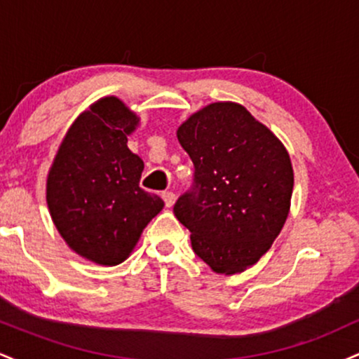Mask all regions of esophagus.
Returning a JSON list of instances; mask_svg holds the SVG:
<instances>
[{
  "mask_svg": "<svg viewBox=\"0 0 359 359\" xmlns=\"http://www.w3.org/2000/svg\"><path fill=\"white\" fill-rule=\"evenodd\" d=\"M162 199L165 201V205H167V208H172V205L175 204V199H177V196H175L174 192L167 191V192H163V194H162Z\"/></svg>",
  "mask_w": 359,
  "mask_h": 359,
  "instance_id": "34e87169",
  "label": "esophagus"
}]
</instances>
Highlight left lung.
I'll return each instance as SVG.
<instances>
[{"label": "left lung", "instance_id": "left-lung-1", "mask_svg": "<svg viewBox=\"0 0 359 359\" xmlns=\"http://www.w3.org/2000/svg\"><path fill=\"white\" fill-rule=\"evenodd\" d=\"M177 138L194 163V184L177 199L175 217L191 231L194 253L216 273H241L285 224L294 189L288 151L236 102L197 111Z\"/></svg>", "mask_w": 359, "mask_h": 359}]
</instances>
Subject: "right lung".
Here are the masks:
<instances>
[{"instance_id": "obj_1", "label": "right lung", "mask_w": 359, "mask_h": 359, "mask_svg": "<svg viewBox=\"0 0 359 359\" xmlns=\"http://www.w3.org/2000/svg\"><path fill=\"white\" fill-rule=\"evenodd\" d=\"M140 118L118 97L96 101L69 128L47 177L52 221L77 255L118 265L163 201L140 187L143 160L128 148Z\"/></svg>"}]
</instances>
